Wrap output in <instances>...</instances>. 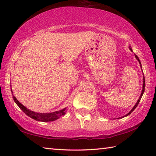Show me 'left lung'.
<instances>
[{
    "label": "left lung",
    "instance_id": "obj_1",
    "mask_svg": "<svg viewBox=\"0 0 156 156\" xmlns=\"http://www.w3.org/2000/svg\"><path fill=\"white\" fill-rule=\"evenodd\" d=\"M129 49H130V50H131V51H132V49H131V47H129ZM135 57H136V58L138 60V62H139L140 64V66H141V62H140V60H139V58H138V57L137 56L136 54H135ZM141 68H142V67H141ZM144 89H145V79H144V76H143V86H142V93H141V94H140V96L139 99L138 100V101H137V102H136V104L135 105H134L133 107L132 108V109L130 111V112H129L127 113V114H126L125 116H122V118H124V117H125V116H127V115H129V114H130L131 113H132V112H133L134 109H135L137 107V106H138V105L140 101V100H141V98H142V95H143L144 92Z\"/></svg>",
    "mask_w": 156,
    "mask_h": 156
}]
</instances>
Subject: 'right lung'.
Listing matches in <instances>:
<instances>
[{"mask_svg": "<svg viewBox=\"0 0 156 156\" xmlns=\"http://www.w3.org/2000/svg\"><path fill=\"white\" fill-rule=\"evenodd\" d=\"M11 91L12 92V90L11 89ZM12 96L13 98H14V102L16 103V105L19 107L21 110H23V112H24L26 115H28L29 117H30L34 120H36L37 121H41V122H51V121H54L57 119H58L59 118L61 117V116L64 115L66 113V108L63 109H61L60 111H57V112H52V113H36L32 112L30 109H28L26 108L25 106L19 102V101L16 99L14 95H13L12 92Z\"/></svg>", "mask_w": 156, "mask_h": 156, "instance_id": "add662e5", "label": "right lung"}]
</instances>
